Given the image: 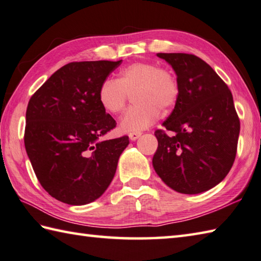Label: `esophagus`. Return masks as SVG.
Returning a JSON list of instances; mask_svg holds the SVG:
<instances>
[{
	"label": "esophagus",
	"mask_w": 261,
	"mask_h": 261,
	"mask_svg": "<svg viewBox=\"0 0 261 261\" xmlns=\"http://www.w3.org/2000/svg\"><path fill=\"white\" fill-rule=\"evenodd\" d=\"M141 136V132H130L129 138L131 140H137Z\"/></svg>",
	"instance_id": "obj_1"
}]
</instances>
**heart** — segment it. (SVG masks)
Returning <instances> with one entry per match:
<instances>
[{
    "label": "heart",
    "mask_w": 261,
    "mask_h": 261,
    "mask_svg": "<svg viewBox=\"0 0 261 261\" xmlns=\"http://www.w3.org/2000/svg\"><path fill=\"white\" fill-rule=\"evenodd\" d=\"M129 95L134 105L122 116L120 126L125 132H140L163 113L174 107L180 96V83L174 71L154 62H134L120 70L117 79H105L98 88V101L110 114L124 110Z\"/></svg>",
    "instance_id": "obj_1"
}]
</instances>
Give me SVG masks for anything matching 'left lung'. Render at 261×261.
I'll return each mask as SVG.
<instances>
[{
  "instance_id": "left-lung-1",
  "label": "left lung",
  "mask_w": 261,
  "mask_h": 261,
  "mask_svg": "<svg viewBox=\"0 0 261 261\" xmlns=\"http://www.w3.org/2000/svg\"><path fill=\"white\" fill-rule=\"evenodd\" d=\"M157 56L174 69L180 96L163 129L155 131L158 147L152 166L173 190L187 195L207 191L227 175L236 161L240 119L232 93L196 55Z\"/></svg>"
}]
</instances>
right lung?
Here are the masks:
<instances>
[{"instance_id": "obj_1", "label": "right lung", "mask_w": 261, "mask_h": 261, "mask_svg": "<svg viewBox=\"0 0 261 261\" xmlns=\"http://www.w3.org/2000/svg\"><path fill=\"white\" fill-rule=\"evenodd\" d=\"M121 62L65 64L29 99L25 151L40 186L68 205H86L103 195L129 145L127 136L99 141L116 122L100 106L97 93Z\"/></svg>"}]
</instances>
